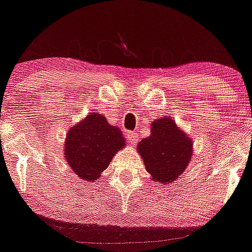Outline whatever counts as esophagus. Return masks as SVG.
<instances>
[{
  "label": "esophagus",
  "instance_id": "esophagus-1",
  "mask_svg": "<svg viewBox=\"0 0 252 252\" xmlns=\"http://www.w3.org/2000/svg\"><path fill=\"white\" fill-rule=\"evenodd\" d=\"M126 136L130 144H135L137 142V139H139V137H137V134L135 132H127Z\"/></svg>",
  "mask_w": 252,
  "mask_h": 252
}]
</instances>
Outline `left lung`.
I'll use <instances>...</instances> for the list:
<instances>
[{"label":"left lung","instance_id":"8db88e82","mask_svg":"<svg viewBox=\"0 0 252 252\" xmlns=\"http://www.w3.org/2000/svg\"><path fill=\"white\" fill-rule=\"evenodd\" d=\"M192 141L171 117L156 119L151 134L137 144L148 173L153 180L171 184L180 177L192 156Z\"/></svg>","mask_w":252,"mask_h":252}]
</instances>
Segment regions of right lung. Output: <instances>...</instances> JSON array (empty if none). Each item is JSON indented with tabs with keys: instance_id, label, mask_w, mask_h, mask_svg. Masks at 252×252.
<instances>
[{
	"instance_id": "obj_1",
	"label": "right lung",
	"mask_w": 252,
	"mask_h": 252,
	"mask_svg": "<svg viewBox=\"0 0 252 252\" xmlns=\"http://www.w3.org/2000/svg\"><path fill=\"white\" fill-rule=\"evenodd\" d=\"M125 144L118 127L110 125L103 115L92 112L68 130L64 154L75 174L93 182L101 177L115 154Z\"/></svg>"
}]
</instances>
